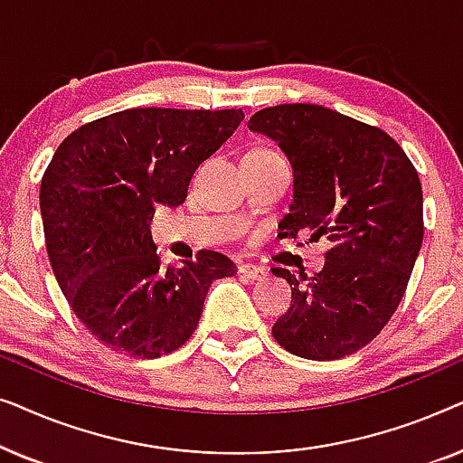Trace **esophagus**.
Instances as JSON below:
<instances>
[{
  "instance_id": "1",
  "label": "esophagus",
  "mask_w": 463,
  "mask_h": 463,
  "mask_svg": "<svg viewBox=\"0 0 463 463\" xmlns=\"http://www.w3.org/2000/svg\"><path fill=\"white\" fill-rule=\"evenodd\" d=\"M238 274L242 276V278H246V280H257V278L265 276V271H263V268H259V265L242 263V265H240V268H238Z\"/></svg>"
}]
</instances>
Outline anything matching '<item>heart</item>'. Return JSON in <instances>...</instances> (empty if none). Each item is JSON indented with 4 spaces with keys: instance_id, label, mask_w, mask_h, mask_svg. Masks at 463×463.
<instances>
[{
    "instance_id": "1",
    "label": "heart",
    "mask_w": 463,
    "mask_h": 463,
    "mask_svg": "<svg viewBox=\"0 0 463 463\" xmlns=\"http://www.w3.org/2000/svg\"><path fill=\"white\" fill-rule=\"evenodd\" d=\"M255 154H276V151H269V149H257Z\"/></svg>"
}]
</instances>
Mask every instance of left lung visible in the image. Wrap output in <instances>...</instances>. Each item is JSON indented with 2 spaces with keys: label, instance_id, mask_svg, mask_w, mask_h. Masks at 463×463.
<instances>
[{
  "label": "left lung",
  "instance_id": "8db88e82",
  "mask_svg": "<svg viewBox=\"0 0 463 463\" xmlns=\"http://www.w3.org/2000/svg\"><path fill=\"white\" fill-rule=\"evenodd\" d=\"M249 128L293 164V204L278 236L331 242L312 278L271 269L293 290L271 335L307 360L350 356L382 333L407 290L423 240L420 175L388 132L320 105L268 107Z\"/></svg>",
  "mask_w": 463,
  "mask_h": 463
}]
</instances>
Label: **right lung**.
Here are the masks:
<instances>
[{
  "label": "right lung",
  "mask_w": 463,
  "mask_h": 463,
  "mask_svg": "<svg viewBox=\"0 0 463 463\" xmlns=\"http://www.w3.org/2000/svg\"><path fill=\"white\" fill-rule=\"evenodd\" d=\"M242 109H126L80 126L42 176L50 265L81 325L132 358H160L192 337L208 288L236 274L230 257L200 250L160 268L149 223L179 206L189 181L240 122Z\"/></svg>",
  "instance_id": "1"
}]
</instances>
